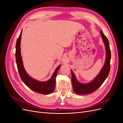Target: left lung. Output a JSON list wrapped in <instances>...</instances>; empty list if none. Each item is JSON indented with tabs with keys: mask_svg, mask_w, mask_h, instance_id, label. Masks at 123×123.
<instances>
[{
	"mask_svg": "<svg viewBox=\"0 0 123 123\" xmlns=\"http://www.w3.org/2000/svg\"><path fill=\"white\" fill-rule=\"evenodd\" d=\"M100 33L102 36L104 44H105L106 51V57L105 65H104L102 70H100L98 75L90 83L87 84H82L79 82L77 80L74 73L71 70L73 89L74 91L77 94H88L95 91L99 87H100L109 75L110 70L111 59V51L110 49L109 43L106 36L103 34L102 30Z\"/></svg>",
	"mask_w": 123,
	"mask_h": 123,
	"instance_id": "left-lung-1",
	"label": "left lung"
}]
</instances>
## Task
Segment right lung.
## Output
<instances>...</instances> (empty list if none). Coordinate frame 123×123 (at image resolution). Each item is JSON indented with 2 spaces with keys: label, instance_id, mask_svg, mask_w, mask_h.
Wrapping results in <instances>:
<instances>
[{
  "label": "right lung",
  "instance_id": "1",
  "mask_svg": "<svg viewBox=\"0 0 123 123\" xmlns=\"http://www.w3.org/2000/svg\"><path fill=\"white\" fill-rule=\"evenodd\" d=\"M22 34V31L18 38L16 43V62L18 72L21 80L25 84L32 90L43 94H49L53 92L55 87L56 77L58 71L61 65L58 66L55 69L52 76L50 80L47 81H39L32 79L24 67L23 61L20 53V41Z\"/></svg>",
  "mask_w": 123,
  "mask_h": 123
}]
</instances>
